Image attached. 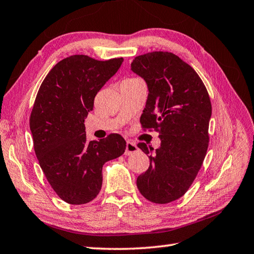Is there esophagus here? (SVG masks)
Wrapping results in <instances>:
<instances>
[{
	"mask_svg": "<svg viewBox=\"0 0 254 254\" xmlns=\"http://www.w3.org/2000/svg\"><path fill=\"white\" fill-rule=\"evenodd\" d=\"M137 149H138V148H137V146H136V144H135V143L127 141V142L126 152H124V155H127V156H128V155H132V154H134V153H136V152H137Z\"/></svg>",
	"mask_w": 254,
	"mask_h": 254,
	"instance_id": "1",
	"label": "esophagus"
}]
</instances>
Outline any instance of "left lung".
<instances>
[{
	"mask_svg": "<svg viewBox=\"0 0 254 254\" xmlns=\"http://www.w3.org/2000/svg\"><path fill=\"white\" fill-rule=\"evenodd\" d=\"M131 69L148 88L142 126L155 128L160 138V146L148 156L149 168L137 177V189L150 202L170 203L188 191L206 155L209 96L197 73L171 52L138 56ZM137 146L145 154L154 150L145 143Z\"/></svg>",
	"mask_w": 254,
	"mask_h": 254,
	"instance_id": "left-lung-1",
	"label": "left lung"
}]
</instances>
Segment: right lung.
I'll return each instance as SVG.
<instances>
[{
    "mask_svg": "<svg viewBox=\"0 0 254 254\" xmlns=\"http://www.w3.org/2000/svg\"><path fill=\"white\" fill-rule=\"evenodd\" d=\"M122 62V58L71 56L53 66L38 90L30 116L35 153L48 182L68 204H85L98 195L102 166L126 150L119 134L88 142L85 133L97 93Z\"/></svg>",
    "mask_w": 254,
    "mask_h": 254,
    "instance_id": "1",
    "label": "right lung"
}]
</instances>
